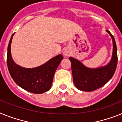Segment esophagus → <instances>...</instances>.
I'll return each mask as SVG.
<instances>
[{"label":"esophagus","mask_w":122,"mask_h":122,"mask_svg":"<svg viewBox=\"0 0 122 122\" xmlns=\"http://www.w3.org/2000/svg\"><path fill=\"white\" fill-rule=\"evenodd\" d=\"M63 55L65 56V57H69L70 55V51L68 50V49H65L64 50V52H63Z\"/></svg>","instance_id":"obj_1"}]
</instances>
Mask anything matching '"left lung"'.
<instances>
[{
    "label": "left lung",
    "instance_id": "left-lung-1",
    "mask_svg": "<svg viewBox=\"0 0 122 122\" xmlns=\"http://www.w3.org/2000/svg\"><path fill=\"white\" fill-rule=\"evenodd\" d=\"M106 31L110 34L113 42L112 57L107 65L99 68H90L85 67L79 60L73 57L69 58L73 82L78 90L85 92L97 90L106 84L112 78L115 72L118 62L116 43L110 32Z\"/></svg>",
    "mask_w": 122,
    "mask_h": 122
}]
</instances>
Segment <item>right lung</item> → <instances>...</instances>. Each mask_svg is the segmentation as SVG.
<instances>
[{
	"instance_id": "1",
	"label": "right lung",
	"mask_w": 122,
	"mask_h": 122,
	"mask_svg": "<svg viewBox=\"0 0 122 122\" xmlns=\"http://www.w3.org/2000/svg\"><path fill=\"white\" fill-rule=\"evenodd\" d=\"M14 34L9 41L7 63L11 77L19 86L33 93H43L52 86L54 74L63 59L61 54L49 60L43 65L32 68H27L17 65L11 55L10 45Z\"/></svg>"
}]
</instances>
